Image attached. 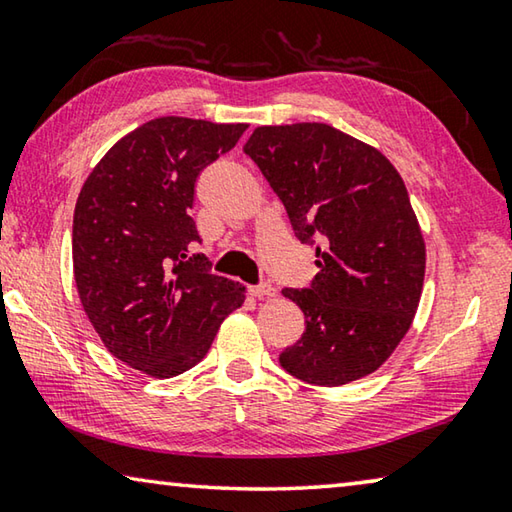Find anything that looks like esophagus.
Returning <instances> with one entry per match:
<instances>
[{
  "label": "esophagus",
  "instance_id": "esophagus-1",
  "mask_svg": "<svg viewBox=\"0 0 512 512\" xmlns=\"http://www.w3.org/2000/svg\"><path fill=\"white\" fill-rule=\"evenodd\" d=\"M248 291H250V296H255V298H273L275 296V289L271 287V284H253V287H248Z\"/></svg>",
  "mask_w": 512,
  "mask_h": 512
}]
</instances>
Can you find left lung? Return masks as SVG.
Listing matches in <instances>:
<instances>
[{"label": "left lung", "instance_id": "8db88e82", "mask_svg": "<svg viewBox=\"0 0 512 512\" xmlns=\"http://www.w3.org/2000/svg\"><path fill=\"white\" fill-rule=\"evenodd\" d=\"M284 203L320 271L284 289L305 334L280 354L289 375L343 386L375 372L409 332L424 282V239L404 180L384 153L334 126H259L244 146Z\"/></svg>", "mask_w": 512, "mask_h": 512}]
</instances>
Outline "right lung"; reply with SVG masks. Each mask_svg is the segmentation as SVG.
Listing matches in <instances>:
<instances>
[{
  "label": "right lung",
  "instance_id": "add662e5",
  "mask_svg": "<svg viewBox=\"0 0 512 512\" xmlns=\"http://www.w3.org/2000/svg\"><path fill=\"white\" fill-rule=\"evenodd\" d=\"M248 124L158 117L112 146L74 210V280L112 357L167 379L201 361L246 289L189 255L196 178Z\"/></svg>",
  "mask_w": 512,
  "mask_h": 512
}]
</instances>
